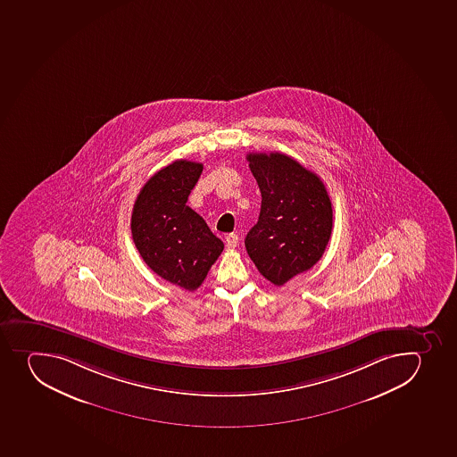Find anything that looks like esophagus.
<instances>
[{
  "label": "esophagus",
  "mask_w": 457,
  "mask_h": 457,
  "mask_svg": "<svg viewBox=\"0 0 457 457\" xmlns=\"http://www.w3.org/2000/svg\"><path fill=\"white\" fill-rule=\"evenodd\" d=\"M225 243H227V248L237 247V245H238V235H227V238H225Z\"/></svg>",
  "instance_id": "1"
}]
</instances>
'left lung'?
I'll use <instances>...</instances> for the list:
<instances>
[{
  "mask_svg": "<svg viewBox=\"0 0 457 457\" xmlns=\"http://www.w3.org/2000/svg\"><path fill=\"white\" fill-rule=\"evenodd\" d=\"M247 162L262 205L245 248L259 272L283 286L324 254L333 228L331 201L321 179L286 154H248Z\"/></svg>",
  "mask_w": 457,
  "mask_h": 457,
  "instance_id": "1",
  "label": "left lung"
}]
</instances>
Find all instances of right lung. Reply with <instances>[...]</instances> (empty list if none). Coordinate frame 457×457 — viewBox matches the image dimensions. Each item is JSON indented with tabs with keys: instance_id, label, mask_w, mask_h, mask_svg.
<instances>
[{
	"instance_id": "right-lung-1",
	"label": "right lung",
	"mask_w": 457,
	"mask_h": 457,
	"mask_svg": "<svg viewBox=\"0 0 457 457\" xmlns=\"http://www.w3.org/2000/svg\"><path fill=\"white\" fill-rule=\"evenodd\" d=\"M201 162L176 160L145 183L131 213V235L145 263L169 283L194 292L218 261L223 243L187 207Z\"/></svg>"
}]
</instances>
